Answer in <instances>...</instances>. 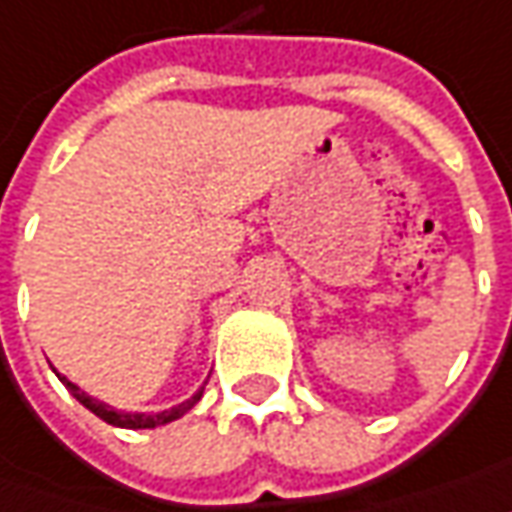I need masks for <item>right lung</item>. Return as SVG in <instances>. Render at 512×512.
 I'll list each match as a JSON object with an SVG mask.
<instances>
[{"instance_id": "right-lung-1", "label": "right lung", "mask_w": 512, "mask_h": 512, "mask_svg": "<svg viewBox=\"0 0 512 512\" xmlns=\"http://www.w3.org/2000/svg\"><path fill=\"white\" fill-rule=\"evenodd\" d=\"M59 379L64 382V388L73 394V397L79 399L81 405L87 408V411H93V414L98 416V419H104V422H110V425H115V428H133V431H138V428H158V425H167V422H172V419H178V416H184L198 399H201L203 388L195 394V397H189L186 402H181V405H175V408H169V411H161V414H127V411H115V408H110V405H104V402H98V399L87 397L84 391H81L79 385H73L70 379L62 377L59 374Z\"/></svg>"}]
</instances>
